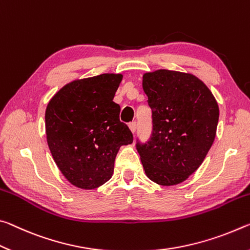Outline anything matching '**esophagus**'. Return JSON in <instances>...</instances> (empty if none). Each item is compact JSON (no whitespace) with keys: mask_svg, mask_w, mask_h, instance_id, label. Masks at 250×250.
Masks as SVG:
<instances>
[{"mask_svg":"<svg viewBox=\"0 0 250 250\" xmlns=\"http://www.w3.org/2000/svg\"><path fill=\"white\" fill-rule=\"evenodd\" d=\"M128 127H129V129H130V132H132V133L134 134L135 132H136V128H137V124H136V122H132V123H129Z\"/></svg>","mask_w":250,"mask_h":250,"instance_id":"obj_1","label":"esophagus"}]
</instances>
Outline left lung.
<instances>
[{
  "mask_svg": "<svg viewBox=\"0 0 250 250\" xmlns=\"http://www.w3.org/2000/svg\"><path fill=\"white\" fill-rule=\"evenodd\" d=\"M153 132L137 142L146 176L162 186L181 184L202 165L214 143L219 108L203 81L189 73L157 69L143 75Z\"/></svg>",
  "mask_w": 250,
  "mask_h": 250,
  "instance_id": "8db88e82",
  "label": "left lung"
}]
</instances>
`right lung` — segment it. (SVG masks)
<instances>
[{
    "label": "right lung",
    "instance_id": "1",
    "mask_svg": "<svg viewBox=\"0 0 250 250\" xmlns=\"http://www.w3.org/2000/svg\"><path fill=\"white\" fill-rule=\"evenodd\" d=\"M122 74L75 80L48 102L45 130L48 148L61 173L82 189H94L112 177L121 146L133 143L113 102Z\"/></svg>",
    "mask_w": 250,
    "mask_h": 250
}]
</instances>
